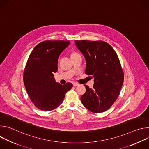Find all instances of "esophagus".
Masks as SVG:
<instances>
[{"label":"esophagus","instance_id":"1","mask_svg":"<svg viewBox=\"0 0 149 149\" xmlns=\"http://www.w3.org/2000/svg\"><path fill=\"white\" fill-rule=\"evenodd\" d=\"M79 84H78V83H77V82H74L73 83V86H74V87H77V86H79Z\"/></svg>","mask_w":149,"mask_h":149}]
</instances>
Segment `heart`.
Segmentation results:
<instances>
[{
  "label": "heart",
  "instance_id": "obj_1",
  "mask_svg": "<svg viewBox=\"0 0 149 149\" xmlns=\"http://www.w3.org/2000/svg\"><path fill=\"white\" fill-rule=\"evenodd\" d=\"M78 55V54H77V53H75V52H74V53H73V54H72L71 56H72V55Z\"/></svg>",
  "mask_w": 149,
  "mask_h": 149
}]
</instances>
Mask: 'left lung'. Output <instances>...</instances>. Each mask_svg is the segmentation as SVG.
Here are the masks:
<instances>
[{
    "label": "left lung",
    "instance_id": "8db88e82",
    "mask_svg": "<svg viewBox=\"0 0 149 149\" xmlns=\"http://www.w3.org/2000/svg\"><path fill=\"white\" fill-rule=\"evenodd\" d=\"M75 44L86 59V73L94 77L93 88L84 86L86 92L81 97L82 104L93 113L105 111L118 98L124 81L118 56L103 41L75 40Z\"/></svg>",
    "mask_w": 149,
    "mask_h": 149
}]
</instances>
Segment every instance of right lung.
Instances as JSON below:
<instances>
[{
    "instance_id": "obj_1",
    "label": "right lung",
    "mask_w": 149,
    "mask_h": 149,
    "mask_svg": "<svg viewBox=\"0 0 149 149\" xmlns=\"http://www.w3.org/2000/svg\"><path fill=\"white\" fill-rule=\"evenodd\" d=\"M69 40H46L32 51L24 74V82L28 95L39 109L52 110L62 103L66 93L73 85L56 82L54 74L58 71L60 54L70 45Z\"/></svg>"
}]
</instances>
